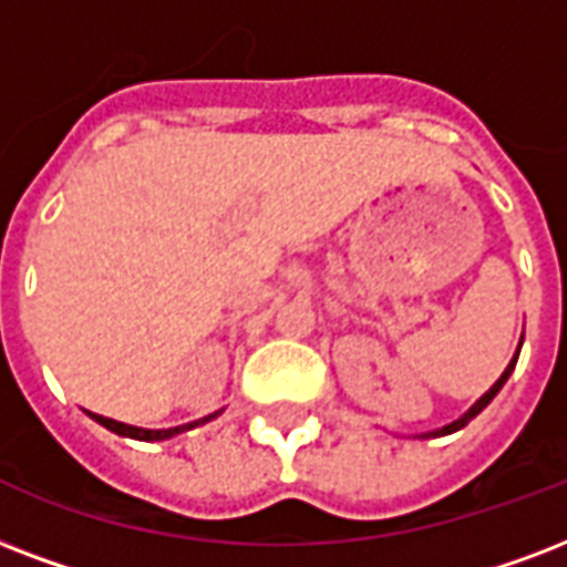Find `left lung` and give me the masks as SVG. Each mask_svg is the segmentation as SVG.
<instances>
[{"label":"left lung","mask_w":567,"mask_h":567,"mask_svg":"<svg viewBox=\"0 0 567 567\" xmlns=\"http://www.w3.org/2000/svg\"><path fill=\"white\" fill-rule=\"evenodd\" d=\"M520 346H524V337H520V343H517V352H515V358H512V361H508V367H506V370H503V375H499V379L494 381V384H491V388L485 390V393H482V396L476 399V402H473V405L467 408V411H464L462 416H458V420H452V423L441 425V429H432V432L414 434V437H443V434H452V432H458V429H464V425L471 423L473 416H476V414H482V411H485V408L491 405V399L497 396L499 390H503V384H506V381H508V375H512V372H515V363H517V354H520Z\"/></svg>","instance_id":"1"}]
</instances>
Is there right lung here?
Here are the masks:
<instances>
[{
  "instance_id": "1",
  "label": "right lung",
  "mask_w": 567,
  "mask_h": 567,
  "mask_svg": "<svg viewBox=\"0 0 567 567\" xmlns=\"http://www.w3.org/2000/svg\"><path fill=\"white\" fill-rule=\"evenodd\" d=\"M218 414H221V411H215V414H209V416H200V420H195V423L174 425V429H142V425L117 423V420H112V416H100V414H91V411H87V416H91V420H96L100 425H105L109 432L121 434V437H133V441H168V437H174V434H183V432H188V429H197V425L209 423V420H215Z\"/></svg>"
}]
</instances>
